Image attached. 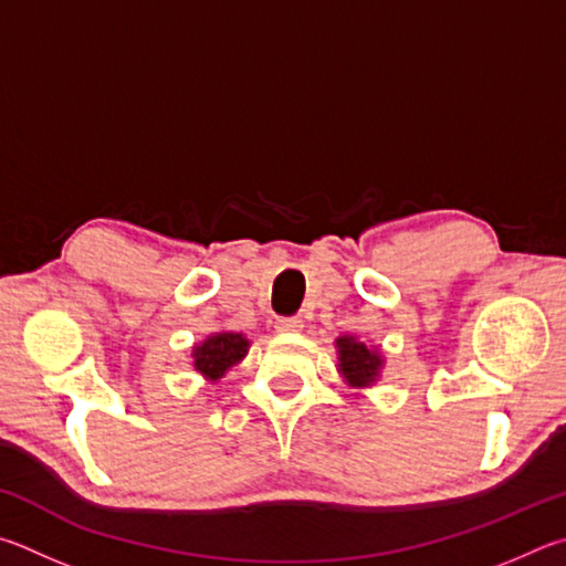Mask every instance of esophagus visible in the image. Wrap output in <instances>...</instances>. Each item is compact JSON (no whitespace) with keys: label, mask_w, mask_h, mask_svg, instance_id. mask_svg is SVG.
<instances>
[{"label":"esophagus","mask_w":566,"mask_h":566,"mask_svg":"<svg viewBox=\"0 0 566 566\" xmlns=\"http://www.w3.org/2000/svg\"><path fill=\"white\" fill-rule=\"evenodd\" d=\"M301 328H303V321L295 318V315H291V318H277L275 321L277 333H298Z\"/></svg>","instance_id":"34e87169"}]
</instances>
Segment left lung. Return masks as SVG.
<instances>
[{
  "label": "left lung",
  "instance_id": "1",
  "mask_svg": "<svg viewBox=\"0 0 566 566\" xmlns=\"http://www.w3.org/2000/svg\"><path fill=\"white\" fill-rule=\"evenodd\" d=\"M338 353H340V370L350 385H368L375 380V375L380 370L378 353L368 350L365 348V343H358L355 338H340Z\"/></svg>",
  "mask_w": 566,
  "mask_h": 566
}]
</instances>
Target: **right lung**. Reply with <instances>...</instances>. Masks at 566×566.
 I'll use <instances>...</instances> for the list:
<instances>
[{"instance_id":"1","label":"right lung","mask_w":566,"mask_h":566,"mask_svg":"<svg viewBox=\"0 0 566 566\" xmlns=\"http://www.w3.org/2000/svg\"><path fill=\"white\" fill-rule=\"evenodd\" d=\"M248 350V340L238 333H218L211 335L206 343L196 345L193 348V358H196V370L206 375V378L218 380L223 378V373L228 368L243 358Z\"/></svg>"}]
</instances>
